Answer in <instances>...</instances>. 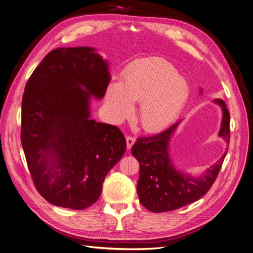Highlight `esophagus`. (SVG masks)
<instances>
[{
	"label": "esophagus",
	"mask_w": 253,
	"mask_h": 253,
	"mask_svg": "<svg viewBox=\"0 0 253 253\" xmlns=\"http://www.w3.org/2000/svg\"><path fill=\"white\" fill-rule=\"evenodd\" d=\"M134 142H135V138L133 136H130V135L126 136V143H127V148L128 149H131Z\"/></svg>",
	"instance_id": "esophagus-1"
}]
</instances>
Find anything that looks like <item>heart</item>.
Instances as JSON below:
<instances>
[{
  "mask_svg": "<svg viewBox=\"0 0 253 253\" xmlns=\"http://www.w3.org/2000/svg\"><path fill=\"white\" fill-rule=\"evenodd\" d=\"M189 88L171 63L151 58L133 63L122 77L111 81L106 89V103L116 119L133 112V102H141L139 121L147 131H158L178 117L188 98Z\"/></svg>",
  "mask_w": 253,
  "mask_h": 253,
  "instance_id": "b5f03b06",
  "label": "heart"
}]
</instances>
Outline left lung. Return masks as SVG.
Returning a JSON list of instances; mask_svg holds the SVG:
<instances>
[{"label": "left lung", "instance_id": "obj_1", "mask_svg": "<svg viewBox=\"0 0 253 253\" xmlns=\"http://www.w3.org/2000/svg\"><path fill=\"white\" fill-rule=\"evenodd\" d=\"M214 102L222 107L223 112L219 136L229 144V111L222 99H214ZM179 123L180 121L161 133L138 137L131 149L139 164L136 186L139 202L152 212L178 210L203 197L216 180L227 153L199 177L179 172L169 155L170 139Z\"/></svg>", "mask_w": 253, "mask_h": 253}]
</instances>
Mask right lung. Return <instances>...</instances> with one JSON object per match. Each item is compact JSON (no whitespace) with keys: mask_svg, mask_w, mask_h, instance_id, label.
Segmentation results:
<instances>
[{"mask_svg":"<svg viewBox=\"0 0 253 253\" xmlns=\"http://www.w3.org/2000/svg\"><path fill=\"white\" fill-rule=\"evenodd\" d=\"M109 81L107 61L93 48L77 46L46 54L26 84L22 146L35 188L51 204L90 207L125 153L117 126L90 120V97H104Z\"/></svg>","mask_w":253,"mask_h":253,"instance_id":"right-lung-1","label":"right lung"}]
</instances>
